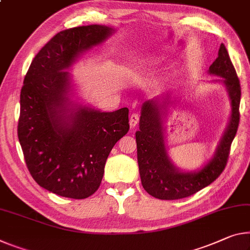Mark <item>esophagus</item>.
Instances as JSON below:
<instances>
[{
	"label": "esophagus",
	"mask_w": 250,
	"mask_h": 250,
	"mask_svg": "<svg viewBox=\"0 0 250 250\" xmlns=\"http://www.w3.org/2000/svg\"><path fill=\"white\" fill-rule=\"evenodd\" d=\"M139 120L140 118L139 116H138L137 113H132L131 116H130V119H129V124H130V128H134L138 124H139Z\"/></svg>",
	"instance_id": "34e87169"
}]
</instances>
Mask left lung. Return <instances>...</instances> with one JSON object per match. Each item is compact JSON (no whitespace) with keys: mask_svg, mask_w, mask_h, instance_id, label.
Listing matches in <instances>:
<instances>
[{"mask_svg":"<svg viewBox=\"0 0 250 250\" xmlns=\"http://www.w3.org/2000/svg\"><path fill=\"white\" fill-rule=\"evenodd\" d=\"M209 73L224 78L223 83L230 99L231 114L211 159L198 171L186 172L177 168L168 156L165 145V116L168 97L160 104L158 100L142 104L139 131L136 132L137 154L142 187L149 195L161 200L181 199L193 195L215 181L227 165L230 146L239 125L240 83L228 51L221 43L218 58L209 66Z\"/></svg>","mask_w":250,"mask_h":250,"instance_id":"left-lung-1","label":"left lung"}]
</instances>
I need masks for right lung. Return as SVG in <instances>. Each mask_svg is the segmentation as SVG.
Segmentation results:
<instances>
[{
  "label": "right lung",
  "instance_id": "add662e5",
  "mask_svg": "<svg viewBox=\"0 0 250 250\" xmlns=\"http://www.w3.org/2000/svg\"><path fill=\"white\" fill-rule=\"evenodd\" d=\"M114 32L105 25L61 31L35 55L20 96L18 136L26 167L55 195L84 199L97 191L117 141L129 131V110L101 112L72 104L68 70Z\"/></svg>",
  "mask_w": 250,
  "mask_h": 250
}]
</instances>
